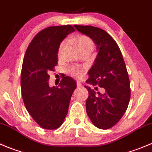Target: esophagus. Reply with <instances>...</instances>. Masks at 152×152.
Masks as SVG:
<instances>
[{"label": "esophagus", "mask_w": 152, "mask_h": 152, "mask_svg": "<svg viewBox=\"0 0 152 152\" xmlns=\"http://www.w3.org/2000/svg\"><path fill=\"white\" fill-rule=\"evenodd\" d=\"M81 86H82L81 83H80V82H77V87L80 88V87H81Z\"/></svg>", "instance_id": "esophagus-1"}]
</instances>
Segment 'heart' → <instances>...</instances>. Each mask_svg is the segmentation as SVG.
I'll return each mask as SVG.
<instances>
[{"label":"heart","instance_id":"obj_1","mask_svg":"<svg viewBox=\"0 0 152 152\" xmlns=\"http://www.w3.org/2000/svg\"><path fill=\"white\" fill-rule=\"evenodd\" d=\"M73 44H75V45L77 47V50L79 52L82 51H89L91 52L93 49V42L92 41L90 38H89L88 37L84 35H80L78 37H75L71 39ZM65 45H66V42H63L60 44V47H59L58 50V56L60 57L62 55V53L63 51V49H64ZM69 72L72 74V75H73L74 77H77V78H80L81 77L82 75H83V72L80 69H75V68H72V69H69Z\"/></svg>","mask_w":152,"mask_h":152}]
</instances>
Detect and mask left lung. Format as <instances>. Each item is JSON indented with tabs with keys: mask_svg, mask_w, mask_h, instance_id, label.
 <instances>
[{
	"mask_svg": "<svg viewBox=\"0 0 152 152\" xmlns=\"http://www.w3.org/2000/svg\"><path fill=\"white\" fill-rule=\"evenodd\" d=\"M74 27L89 37L98 50L93 66L88 72L89 78L86 82L105 89L102 94L85 86L89 92L86 113L95 127L109 129L120 120L130 102V81L125 61L118 45L106 31L92 26Z\"/></svg>",
	"mask_w": 152,
	"mask_h": 152,
	"instance_id": "left-lung-1",
	"label": "left lung"
}]
</instances>
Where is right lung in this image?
<instances>
[{
    "instance_id": "1",
    "label": "right lung",
    "mask_w": 152,
    "mask_h": 152,
    "mask_svg": "<svg viewBox=\"0 0 152 152\" xmlns=\"http://www.w3.org/2000/svg\"><path fill=\"white\" fill-rule=\"evenodd\" d=\"M75 31L71 25L48 27L35 36L27 47L21 75V95L29 114L44 129L61 126L69 110L76 81L66 76L58 86H49L48 72L57 64L61 42Z\"/></svg>"
}]
</instances>
